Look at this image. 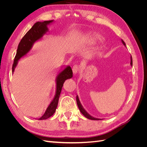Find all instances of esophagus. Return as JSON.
<instances>
[{
    "mask_svg": "<svg viewBox=\"0 0 147 147\" xmlns=\"http://www.w3.org/2000/svg\"><path fill=\"white\" fill-rule=\"evenodd\" d=\"M80 70V67L78 65H75L73 66L72 67V71L74 74H77Z\"/></svg>",
    "mask_w": 147,
    "mask_h": 147,
    "instance_id": "1",
    "label": "esophagus"
}]
</instances>
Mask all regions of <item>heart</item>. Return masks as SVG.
Segmentation results:
<instances>
[{"label": "heart", "instance_id": "b5f03b06", "mask_svg": "<svg viewBox=\"0 0 147 147\" xmlns=\"http://www.w3.org/2000/svg\"><path fill=\"white\" fill-rule=\"evenodd\" d=\"M102 39V37L100 36V35L97 34H90L88 38V40L91 42H96L98 40H101Z\"/></svg>", "mask_w": 147, "mask_h": 147}]
</instances>
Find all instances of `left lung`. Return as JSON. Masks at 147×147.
<instances>
[{
	"mask_svg": "<svg viewBox=\"0 0 147 147\" xmlns=\"http://www.w3.org/2000/svg\"><path fill=\"white\" fill-rule=\"evenodd\" d=\"M121 42H122L123 45H124V47H126V43H124V42L123 40H121ZM131 65L132 66V57H131ZM77 105H78V107L81 113H82L86 118H88V119H92V120H100V119H100V118H94V117H92L91 115H90V114H89V113L86 112V111L84 109V108L83 107L81 103H80V100H79V98H78V96H77Z\"/></svg>",
	"mask_w": 147,
	"mask_h": 147,
	"instance_id": "obj_1",
	"label": "left lung"
}]
</instances>
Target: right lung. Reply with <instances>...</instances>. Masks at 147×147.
I'll return each mask as SVG.
<instances>
[{"instance_id": "right-lung-1", "label": "right lung", "mask_w": 147, "mask_h": 147, "mask_svg": "<svg viewBox=\"0 0 147 147\" xmlns=\"http://www.w3.org/2000/svg\"><path fill=\"white\" fill-rule=\"evenodd\" d=\"M54 20L44 21L43 22H37L35 23L31 29L25 34L21 39L18 47L16 55L15 56L14 62L12 66V73L13 74L16 67L18 63V61L26 56L32 49L34 44L39 40L42 38L43 35L48 32V26L51 24ZM73 77L72 70L70 66L68 65L57 74L56 78V92L54 98L50 102V105L47 107L45 113L38 119H46L51 117L56 112L58 100L63 86V84L66 80L71 78Z\"/></svg>"}]
</instances>
